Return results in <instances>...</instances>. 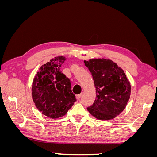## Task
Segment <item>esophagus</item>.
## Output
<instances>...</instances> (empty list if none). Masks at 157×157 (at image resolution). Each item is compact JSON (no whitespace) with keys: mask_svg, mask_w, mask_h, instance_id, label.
Segmentation results:
<instances>
[{"mask_svg":"<svg viewBox=\"0 0 157 157\" xmlns=\"http://www.w3.org/2000/svg\"><path fill=\"white\" fill-rule=\"evenodd\" d=\"M81 96H82V94H78V95H77V98L78 99H80V98H81Z\"/></svg>","mask_w":157,"mask_h":157,"instance_id":"esophagus-1","label":"esophagus"}]
</instances>
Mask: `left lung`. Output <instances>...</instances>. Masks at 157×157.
Returning a JSON list of instances; mask_svg holds the SVG:
<instances>
[{"label":"left lung","instance_id":"obj_1","mask_svg":"<svg viewBox=\"0 0 157 157\" xmlns=\"http://www.w3.org/2000/svg\"><path fill=\"white\" fill-rule=\"evenodd\" d=\"M84 62L92 73L96 93L88 111L99 120L113 119L124 111L129 100L130 81L124 71L112 60L95 58Z\"/></svg>","mask_w":157,"mask_h":157}]
</instances>
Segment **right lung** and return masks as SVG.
<instances>
[{
    "instance_id": "right-lung-1",
    "label": "right lung",
    "mask_w": 157,
    "mask_h": 157,
    "mask_svg": "<svg viewBox=\"0 0 157 157\" xmlns=\"http://www.w3.org/2000/svg\"><path fill=\"white\" fill-rule=\"evenodd\" d=\"M66 58L58 56L42 65L33 78L32 98L35 106L51 118L64 116L76 101L70 80L61 73Z\"/></svg>"
}]
</instances>
